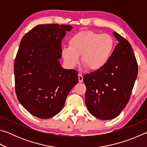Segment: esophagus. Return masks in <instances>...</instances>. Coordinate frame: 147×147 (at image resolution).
Listing matches in <instances>:
<instances>
[{
	"label": "esophagus",
	"instance_id": "34e87169",
	"mask_svg": "<svg viewBox=\"0 0 147 147\" xmlns=\"http://www.w3.org/2000/svg\"><path fill=\"white\" fill-rule=\"evenodd\" d=\"M78 81L79 82H83V76L81 74H78Z\"/></svg>",
	"mask_w": 147,
	"mask_h": 147
}]
</instances>
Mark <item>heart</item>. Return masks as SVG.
I'll use <instances>...</instances> for the list:
<instances>
[{
    "mask_svg": "<svg viewBox=\"0 0 147 147\" xmlns=\"http://www.w3.org/2000/svg\"><path fill=\"white\" fill-rule=\"evenodd\" d=\"M115 39L108 34L82 30L75 34L69 40V47L62 48V56L66 64L74 67L80 60L91 70H99L104 67L112 56Z\"/></svg>",
    "mask_w": 147,
    "mask_h": 147,
    "instance_id": "heart-1",
    "label": "heart"
}]
</instances>
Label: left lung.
<instances>
[{
    "mask_svg": "<svg viewBox=\"0 0 147 147\" xmlns=\"http://www.w3.org/2000/svg\"><path fill=\"white\" fill-rule=\"evenodd\" d=\"M119 44L102 68L86 74L85 102L92 115L102 120L117 117L128 102L138 76V63L130 43L116 32Z\"/></svg>",
    "mask_w": 147,
    "mask_h": 147,
    "instance_id": "obj_1",
    "label": "left lung"
}]
</instances>
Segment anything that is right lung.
Segmentation results:
<instances>
[{"label":"right lung","instance_id":"add662e5","mask_svg":"<svg viewBox=\"0 0 147 147\" xmlns=\"http://www.w3.org/2000/svg\"><path fill=\"white\" fill-rule=\"evenodd\" d=\"M73 27L65 24H39L22 38L14 63L17 97L32 115L55 116L63 109L67 96L78 83V72L65 69L61 40Z\"/></svg>","mask_w":147,"mask_h":147}]
</instances>
